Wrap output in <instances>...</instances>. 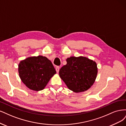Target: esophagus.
I'll return each instance as SVG.
<instances>
[{"mask_svg":"<svg viewBox=\"0 0 126 126\" xmlns=\"http://www.w3.org/2000/svg\"><path fill=\"white\" fill-rule=\"evenodd\" d=\"M55 70H56V72H57V73H59V70H60V67L59 66L56 67Z\"/></svg>","mask_w":126,"mask_h":126,"instance_id":"1","label":"esophagus"}]
</instances>
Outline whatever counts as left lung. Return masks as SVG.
<instances>
[{
    "label": "left lung",
    "instance_id": "left-lung-1",
    "mask_svg": "<svg viewBox=\"0 0 126 126\" xmlns=\"http://www.w3.org/2000/svg\"><path fill=\"white\" fill-rule=\"evenodd\" d=\"M61 68L59 75L69 90L76 93L84 92L94 84L98 73L95 61L86 57L71 56Z\"/></svg>",
    "mask_w": 126,
    "mask_h": 126
}]
</instances>
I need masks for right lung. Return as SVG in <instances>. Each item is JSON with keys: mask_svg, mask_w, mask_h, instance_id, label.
I'll list each match as a JSON object with an SVG mask.
<instances>
[{"mask_svg": "<svg viewBox=\"0 0 126 126\" xmlns=\"http://www.w3.org/2000/svg\"><path fill=\"white\" fill-rule=\"evenodd\" d=\"M20 79L26 86L34 91H42L56 73L50 60L46 56H30L21 60L18 65Z\"/></svg>", "mask_w": 126, "mask_h": 126, "instance_id": "add662e5", "label": "right lung"}]
</instances>
